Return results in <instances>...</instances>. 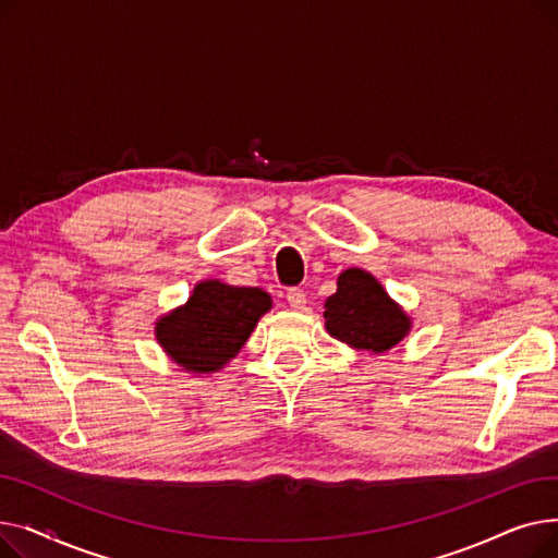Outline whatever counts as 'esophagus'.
I'll list each match as a JSON object with an SVG mask.
<instances>
[{
	"mask_svg": "<svg viewBox=\"0 0 558 558\" xmlns=\"http://www.w3.org/2000/svg\"><path fill=\"white\" fill-rule=\"evenodd\" d=\"M287 301H289V305L294 307V310H305V303H307V294H305L303 289L294 287V289H289V291H287Z\"/></svg>",
	"mask_w": 558,
	"mask_h": 558,
	"instance_id": "esophagus-1",
	"label": "esophagus"
}]
</instances>
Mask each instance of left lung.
Returning a JSON list of instances; mask_svg holds the SVG:
<instances>
[{"label":"left lung","mask_w":558,"mask_h":558,"mask_svg":"<svg viewBox=\"0 0 558 558\" xmlns=\"http://www.w3.org/2000/svg\"><path fill=\"white\" fill-rule=\"evenodd\" d=\"M326 330L350 348L387 353L412 330V318L364 269H345L326 301Z\"/></svg>","instance_id":"left-lung-1"}]
</instances>
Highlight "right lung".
I'll use <instances>...</instances> for the list:
<instances>
[{
  "label": "right lung",
  "mask_w": 558,
  "mask_h": 558,
  "mask_svg": "<svg viewBox=\"0 0 558 558\" xmlns=\"http://www.w3.org/2000/svg\"><path fill=\"white\" fill-rule=\"evenodd\" d=\"M271 296L259 287H232L203 280L185 305L156 324V339L165 353L185 371L215 373L240 353Z\"/></svg>",
  "instance_id": "right-lung-1"
}]
</instances>
